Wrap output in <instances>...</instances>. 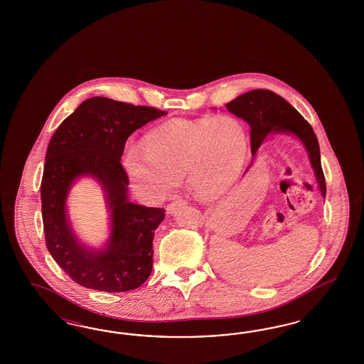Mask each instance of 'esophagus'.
Segmentation results:
<instances>
[{
  "label": "esophagus",
  "mask_w": 364,
  "mask_h": 364,
  "mask_svg": "<svg viewBox=\"0 0 364 364\" xmlns=\"http://www.w3.org/2000/svg\"><path fill=\"white\" fill-rule=\"evenodd\" d=\"M187 203L184 201V200H181V198H178L176 201H173V203H171V204H168L166 205V212L169 213V215H172L175 210H178L180 207H184Z\"/></svg>",
  "instance_id": "34e87169"
}]
</instances>
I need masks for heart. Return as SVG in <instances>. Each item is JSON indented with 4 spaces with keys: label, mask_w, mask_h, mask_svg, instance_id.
Wrapping results in <instances>:
<instances>
[{
    "label": "heart",
    "mask_w": 364,
    "mask_h": 364,
    "mask_svg": "<svg viewBox=\"0 0 364 364\" xmlns=\"http://www.w3.org/2000/svg\"><path fill=\"white\" fill-rule=\"evenodd\" d=\"M248 152L242 122L230 116L171 120L146 134L144 145L128 144L122 164L133 188L159 201L172 195L186 176L191 192L220 198L242 173Z\"/></svg>",
    "instance_id": "obj_1"
}]
</instances>
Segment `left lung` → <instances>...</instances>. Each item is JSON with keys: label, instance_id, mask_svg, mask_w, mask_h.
Instances as JSON below:
<instances>
[{"label": "left lung", "instance_id": "8db88e82", "mask_svg": "<svg viewBox=\"0 0 364 364\" xmlns=\"http://www.w3.org/2000/svg\"><path fill=\"white\" fill-rule=\"evenodd\" d=\"M235 116L251 127V151L256 154L265 137L271 133H289L296 136L309 152L311 166L323 198H326V178L321 169L318 137L307 120L289 102L267 89L250 90L225 104Z\"/></svg>", "mask_w": 364, "mask_h": 364}]
</instances>
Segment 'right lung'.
Here are the masks:
<instances>
[{
	"label": "right lung",
	"mask_w": 364,
	"mask_h": 364,
	"mask_svg": "<svg viewBox=\"0 0 364 364\" xmlns=\"http://www.w3.org/2000/svg\"><path fill=\"white\" fill-rule=\"evenodd\" d=\"M166 114L152 107L90 97L60 124L48 145L41 181V205L48 251L77 284L102 292L141 286L152 272L154 236L166 210L128 200V175L122 156L128 137ZM81 176L96 178L111 212L110 240L90 250L67 220L65 198Z\"/></svg>",
	"instance_id": "right-lung-1"
}]
</instances>
